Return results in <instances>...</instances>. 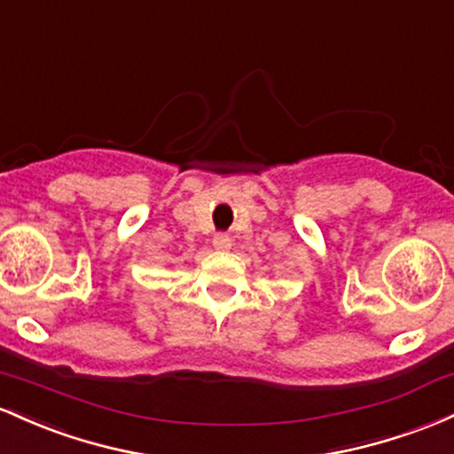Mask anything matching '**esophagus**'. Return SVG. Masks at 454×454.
Returning a JSON list of instances; mask_svg holds the SVG:
<instances>
[{"label":"esophagus","mask_w":454,"mask_h":454,"mask_svg":"<svg viewBox=\"0 0 454 454\" xmlns=\"http://www.w3.org/2000/svg\"><path fill=\"white\" fill-rule=\"evenodd\" d=\"M212 244L216 251H229V248H231V238H229L227 233H216V236L212 238Z\"/></svg>","instance_id":"34e87169"}]
</instances>
